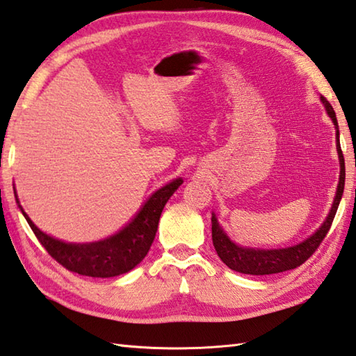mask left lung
Segmentation results:
<instances>
[{
	"instance_id": "8db88e82",
	"label": "left lung",
	"mask_w": 356,
	"mask_h": 356,
	"mask_svg": "<svg viewBox=\"0 0 356 356\" xmlns=\"http://www.w3.org/2000/svg\"><path fill=\"white\" fill-rule=\"evenodd\" d=\"M321 100L327 109V114L335 123L337 127V138H338V156H339V165H341V176H339V184L337 190V197L333 200L332 210L327 216V219L321 228L318 232L310 236L309 239L304 242L298 243L295 247L289 248H280V250H254V248H243L236 245L234 242L228 239V236L222 232L220 225L218 224V219L213 214L211 218V233H213V245L218 252V256L225 264L234 271H239L243 275H254V276H264V275H273V273H281V271L293 270L309 259V257L316 252L318 247L321 245V242L329 233L332 227V222L335 219V214L338 210V205L343 197L344 191V180H346V166H344V156L343 151H341L339 145V131H338V120L337 114L333 111L332 104L327 102L325 97L321 95Z\"/></svg>"
}]
</instances>
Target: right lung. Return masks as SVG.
Instances as JSON below:
<instances>
[{"label":"right lung","mask_w":356,"mask_h":356,"mask_svg":"<svg viewBox=\"0 0 356 356\" xmlns=\"http://www.w3.org/2000/svg\"><path fill=\"white\" fill-rule=\"evenodd\" d=\"M182 182V179H176L160 188L146 200L142 210L127 227L108 239L90 243H66L51 238L40 232L29 216L23 211L21 205L18 207L41 245L60 266L83 276L113 277L128 273L137 264H140L146 253L149 252L163 207Z\"/></svg>","instance_id":"add662e5"}]
</instances>
